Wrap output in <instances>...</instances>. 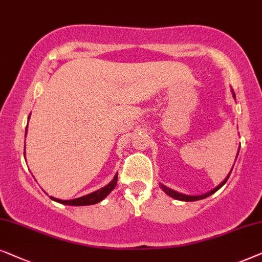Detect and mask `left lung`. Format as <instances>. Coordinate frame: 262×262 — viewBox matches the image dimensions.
Listing matches in <instances>:
<instances>
[{
    "instance_id": "left-lung-1",
    "label": "left lung",
    "mask_w": 262,
    "mask_h": 262,
    "mask_svg": "<svg viewBox=\"0 0 262 262\" xmlns=\"http://www.w3.org/2000/svg\"><path fill=\"white\" fill-rule=\"evenodd\" d=\"M233 95H234V98H235V94H234V93H233ZM236 158H237V157H236ZM230 173H231V171H230ZM230 173H229V174H228L227 178L224 179L223 182L220 184L219 186L215 187V189L211 190V191H210V192H208V193H205V194H201V196H187V194L179 193V192H177V191H174V190H172V189H168V187H166V186H165V185H163V184H161V189L164 190V192H165V193H167L168 196H171L172 198H174V200H178V201H184V202H194V201H200V200H203V198L209 197L210 194L215 193L217 190L221 189V187H222V186L224 185V184L227 183V180H228V178H229Z\"/></svg>"
}]
</instances>
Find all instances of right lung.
Here are the masks:
<instances>
[{
    "mask_svg": "<svg viewBox=\"0 0 262 262\" xmlns=\"http://www.w3.org/2000/svg\"><path fill=\"white\" fill-rule=\"evenodd\" d=\"M28 119H29V117H28ZM26 133H27V128H26ZM116 184H117V174H115L114 179L108 184V185L104 186L101 190L95 191V192H93V193L86 194V196L76 198V200H70V201H61V200H58V198H54V197H51V198H52L53 201L58 202V203L66 204V205H75V206L76 205L77 206L91 205V204L98 203V202H101L102 200H104V198L108 196V194L112 192L114 189H115Z\"/></svg>",
    "mask_w": 262,
    "mask_h": 262,
    "instance_id": "1",
    "label": "right lung"
}]
</instances>
